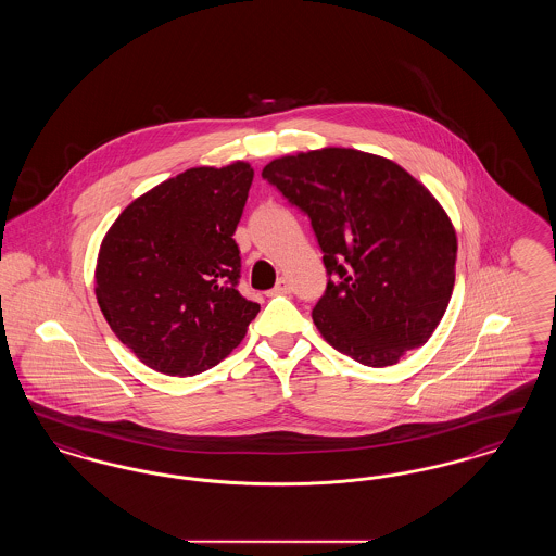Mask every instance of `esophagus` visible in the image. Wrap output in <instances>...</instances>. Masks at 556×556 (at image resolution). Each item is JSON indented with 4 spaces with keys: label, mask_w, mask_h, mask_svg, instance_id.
Instances as JSON below:
<instances>
[{
    "label": "esophagus",
    "mask_w": 556,
    "mask_h": 556,
    "mask_svg": "<svg viewBox=\"0 0 556 556\" xmlns=\"http://www.w3.org/2000/svg\"><path fill=\"white\" fill-rule=\"evenodd\" d=\"M291 286L288 279H279L277 286L273 290L268 291V295H283V293H290Z\"/></svg>",
    "instance_id": "34e87169"
}]
</instances>
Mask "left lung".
I'll use <instances>...</instances> for the list:
<instances>
[{"mask_svg":"<svg viewBox=\"0 0 556 556\" xmlns=\"http://www.w3.org/2000/svg\"><path fill=\"white\" fill-rule=\"evenodd\" d=\"M263 177L311 218L323 250L320 336L367 367L424 345L454 288L456 233L438 200L396 162L350 148L273 160Z\"/></svg>","mask_w":556,"mask_h":556,"instance_id":"obj_1","label":"left lung"}]
</instances>
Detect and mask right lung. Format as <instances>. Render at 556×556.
I'll list each match as a JSON object with an SVG mask.
<instances>
[{
	"label": "right lung",
	"mask_w": 556,
	"mask_h": 556,
	"mask_svg": "<svg viewBox=\"0 0 556 556\" xmlns=\"http://www.w3.org/2000/svg\"><path fill=\"white\" fill-rule=\"evenodd\" d=\"M252 179L248 162L189 168L131 202L102 241L98 304L150 369L179 377L212 369L258 315L238 291L233 239Z\"/></svg>",
	"instance_id": "right-lung-1"
}]
</instances>
